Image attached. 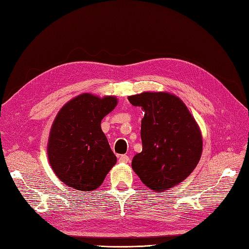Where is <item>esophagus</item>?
Instances as JSON below:
<instances>
[{
    "instance_id": "1",
    "label": "esophagus",
    "mask_w": 249,
    "mask_h": 249,
    "mask_svg": "<svg viewBox=\"0 0 249 249\" xmlns=\"http://www.w3.org/2000/svg\"><path fill=\"white\" fill-rule=\"evenodd\" d=\"M119 161L127 163L129 161V157L127 155H121V156H119Z\"/></svg>"
}]
</instances>
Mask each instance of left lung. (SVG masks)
<instances>
[{
  "label": "left lung",
  "instance_id": "1",
  "mask_svg": "<svg viewBox=\"0 0 249 249\" xmlns=\"http://www.w3.org/2000/svg\"><path fill=\"white\" fill-rule=\"evenodd\" d=\"M141 107L142 152L131 167L142 183L165 192L193 172L202 153V136L193 115L178 97L165 92H144L128 97Z\"/></svg>",
  "mask_w": 249,
  "mask_h": 249
}]
</instances>
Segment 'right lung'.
<instances>
[{
  "label": "right lung",
  "mask_w": 249,
  "mask_h": 249,
  "mask_svg": "<svg viewBox=\"0 0 249 249\" xmlns=\"http://www.w3.org/2000/svg\"><path fill=\"white\" fill-rule=\"evenodd\" d=\"M118 104L113 96L81 94L63 107L52 125L49 162L64 184L80 192L100 186L116 162L100 123Z\"/></svg>",
  "instance_id": "add662e5"
}]
</instances>
